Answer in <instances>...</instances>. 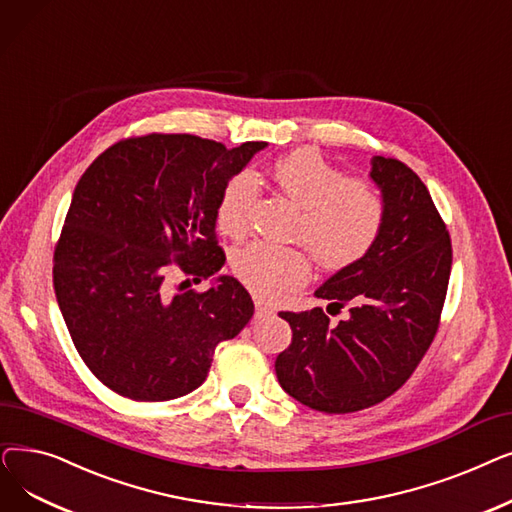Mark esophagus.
I'll use <instances>...</instances> for the list:
<instances>
[{"label": "esophagus", "instance_id": "34e87169", "mask_svg": "<svg viewBox=\"0 0 512 512\" xmlns=\"http://www.w3.org/2000/svg\"><path fill=\"white\" fill-rule=\"evenodd\" d=\"M254 306H256V319H262V316L275 314V308H273L269 302H264V300H260V298L254 300Z\"/></svg>", "mask_w": 512, "mask_h": 512}]
</instances>
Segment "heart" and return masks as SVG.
<instances>
[{"instance_id": "1", "label": "heart", "mask_w": 512, "mask_h": 512, "mask_svg": "<svg viewBox=\"0 0 512 512\" xmlns=\"http://www.w3.org/2000/svg\"><path fill=\"white\" fill-rule=\"evenodd\" d=\"M273 175L285 196L302 208L296 239L304 241L323 266L342 269L371 250L385 216V202L375 183L344 179L342 170L312 150L277 160ZM256 196L258 181L248 170L225 185L216 206L223 233L231 237L248 233ZM233 273L256 296L275 298L308 279L310 262L300 248L254 241L235 252Z\"/></svg>"}]
</instances>
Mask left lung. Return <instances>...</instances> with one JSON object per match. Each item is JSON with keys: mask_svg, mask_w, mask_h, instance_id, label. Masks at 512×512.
<instances>
[{"mask_svg": "<svg viewBox=\"0 0 512 512\" xmlns=\"http://www.w3.org/2000/svg\"><path fill=\"white\" fill-rule=\"evenodd\" d=\"M369 179L385 202L371 250L339 269L316 298L348 308L333 325L323 308L281 312L291 344L275 360L279 385L308 408L344 415L369 408L417 369L433 342L452 269V246L423 181L373 156Z\"/></svg>", "mask_w": 512, "mask_h": 512, "instance_id": "8db88e82", "label": "left lung"}]
</instances>
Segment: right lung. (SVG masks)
Masks as SVG:
<instances>
[{
  "instance_id": "1",
  "label": "right lung",
  "mask_w": 512,
  "mask_h": 512,
  "mask_svg": "<svg viewBox=\"0 0 512 512\" xmlns=\"http://www.w3.org/2000/svg\"><path fill=\"white\" fill-rule=\"evenodd\" d=\"M266 145L227 150L152 133L112 145L85 170L54 254V287L72 344L112 392L137 402L193 392L214 348L252 319L246 287L216 275L225 254L214 229L225 185ZM175 263L194 280L214 274L211 287L175 292Z\"/></svg>"
}]
</instances>
